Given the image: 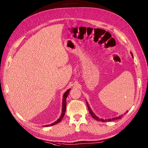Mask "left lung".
<instances>
[{
  "label": "left lung",
  "instance_id": "8db88e82",
  "mask_svg": "<svg viewBox=\"0 0 148 148\" xmlns=\"http://www.w3.org/2000/svg\"><path fill=\"white\" fill-rule=\"evenodd\" d=\"M131 53V55H132V56H133V54H132V52H130ZM86 105H87V106H88V111H89V112H90V114H91V116H92V117L95 119H96L97 121H102V122H106V121H113V120H115V119H120V118H121V117L123 115H121V116H119L118 117H116V118H112V119H102V118H99L98 116H97L95 114H94L93 113V112L92 111V109H91V108H90L89 107V105H88V102H86ZM128 111H126L123 114H126V113Z\"/></svg>",
  "mask_w": 148,
  "mask_h": 148
}]
</instances>
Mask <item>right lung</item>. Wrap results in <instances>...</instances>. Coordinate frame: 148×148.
<instances>
[{
    "mask_svg": "<svg viewBox=\"0 0 148 148\" xmlns=\"http://www.w3.org/2000/svg\"><path fill=\"white\" fill-rule=\"evenodd\" d=\"M70 90L71 89H69L68 90H67L65 92V93H64V95H63V101H62V114H61V116L57 120H56V121H55L54 123H53L50 124V125H46V126L45 127H49V126H53V125H55L56 124L58 123L59 122H60L62 121V118H64V116L65 115V111H66V99H67V97L69 95V92H70Z\"/></svg>",
    "mask_w": 148,
    "mask_h": 148,
    "instance_id": "1",
    "label": "right lung"
}]
</instances>
